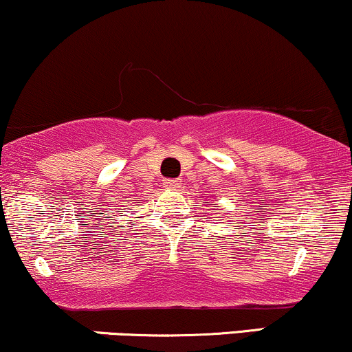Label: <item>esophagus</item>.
<instances>
[{"instance_id":"1","label":"esophagus","mask_w":352,"mask_h":352,"mask_svg":"<svg viewBox=\"0 0 352 352\" xmlns=\"http://www.w3.org/2000/svg\"><path fill=\"white\" fill-rule=\"evenodd\" d=\"M163 184L166 186V188H169V189H177V188H181V181H179V179H164Z\"/></svg>"}]
</instances>
